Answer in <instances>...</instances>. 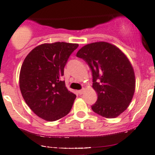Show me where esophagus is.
<instances>
[{"label": "esophagus", "instance_id": "obj_1", "mask_svg": "<svg viewBox=\"0 0 155 155\" xmlns=\"http://www.w3.org/2000/svg\"><path fill=\"white\" fill-rule=\"evenodd\" d=\"M84 91H85L84 89H81V90L78 91V94H84Z\"/></svg>", "mask_w": 155, "mask_h": 155}]
</instances>
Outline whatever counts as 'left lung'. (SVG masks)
Segmentation results:
<instances>
[{
	"instance_id": "left-lung-1",
	"label": "left lung",
	"mask_w": 155,
	"mask_h": 155,
	"mask_svg": "<svg viewBox=\"0 0 155 155\" xmlns=\"http://www.w3.org/2000/svg\"><path fill=\"white\" fill-rule=\"evenodd\" d=\"M76 55L92 71L97 100L91 109L106 118L118 117L129 107L135 91V75L129 58L117 46L104 41L83 46Z\"/></svg>"
}]
</instances>
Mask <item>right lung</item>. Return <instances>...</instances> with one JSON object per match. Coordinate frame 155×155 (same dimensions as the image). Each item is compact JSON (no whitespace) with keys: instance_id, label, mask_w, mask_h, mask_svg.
Segmentation results:
<instances>
[{"instance_id":"add662e5","label":"right lung","mask_w":155,"mask_h":155,"mask_svg":"<svg viewBox=\"0 0 155 155\" xmlns=\"http://www.w3.org/2000/svg\"><path fill=\"white\" fill-rule=\"evenodd\" d=\"M78 44L56 42L36 46L23 62L19 75L21 92L31 110L46 121L68 114L76 95L61 81L64 66Z\"/></svg>"}]
</instances>
